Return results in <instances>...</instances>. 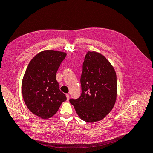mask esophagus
I'll use <instances>...</instances> for the list:
<instances>
[{"label": "esophagus", "mask_w": 153, "mask_h": 153, "mask_svg": "<svg viewBox=\"0 0 153 153\" xmlns=\"http://www.w3.org/2000/svg\"><path fill=\"white\" fill-rule=\"evenodd\" d=\"M66 97H67V100H69V99H70V94H66Z\"/></svg>", "instance_id": "esophagus-1"}]
</instances>
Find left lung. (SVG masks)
<instances>
[{"instance_id":"1","label":"left lung","mask_w":153,"mask_h":153,"mask_svg":"<svg viewBox=\"0 0 153 153\" xmlns=\"http://www.w3.org/2000/svg\"><path fill=\"white\" fill-rule=\"evenodd\" d=\"M80 84V96L70 99L77 114L86 122L103 119L112 110L116 100L117 77L113 67L101 54L87 52Z\"/></svg>"}]
</instances>
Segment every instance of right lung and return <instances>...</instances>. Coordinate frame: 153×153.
<instances>
[{
  "instance_id": "add662e5",
  "label": "right lung",
  "mask_w": 153,
  "mask_h": 153,
  "mask_svg": "<svg viewBox=\"0 0 153 153\" xmlns=\"http://www.w3.org/2000/svg\"><path fill=\"white\" fill-rule=\"evenodd\" d=\"M67 54L45 50L37 54L29 63L24 74L22 92L24 102L34 114L48 119L67 100L56 80V73Z\"/></svg>"
}]
</instances>
